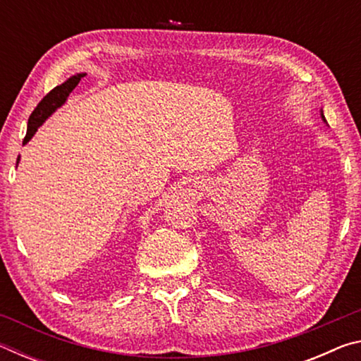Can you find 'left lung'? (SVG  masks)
I'll use <instances>...</instances> for the list:
<instances>
[{
	"label": "left lung",
	"instance_id": "8db88e82",
	"mask_svg": "<svg viewBox=\"0 0 361 361\" xmlns=\"http://www.w3.org/2000/svg\"><path fill=\"white\" fill-rule=\"evenodd\" d=\"M320 116H322V121L326 124V119H325V116H323V111H320Z\"/></svg>",
	"mask_w": 361,
	"mask_h": 361
}]
</instances>
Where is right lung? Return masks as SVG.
Here are the masks:
<instances>
[{
	"instance_id": "right-lung-1",
	"label": "right lung",
	"mask_w": 361,
	"mask_h": 361,
	"mask_svg": "<svg viewBox=\"0 0 361 361\" xmlns=\"http://www.w3.org/2000/svg\"><path fill=\"white\" fill-rule=\"evenodd\" d=\"M84 76H85V73H76V75L70 76L65 82L57 85V87H54L51 92H49L44 99L39 102V105L35 108V111L32 113V116H30V119H28L27 135H25V138H23V145H27L30 140L33 138L36 130H38L39 127L44 124L46 119L51 118V116L56 113L60 106L65 105V102L68 100L70 94L75 90L79 81H81V78H84ZM19 161H20V156L17 157L16 167L19 166Z\"/></svg>"
}]
</instances>
